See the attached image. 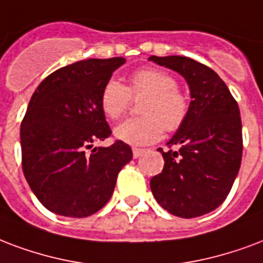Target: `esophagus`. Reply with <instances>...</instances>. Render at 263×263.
I'll list each match as a JSON object with an SVG mask.
<instances>
[{"label": "esophagus", "instance_id": "1", "mask_svg": "<svg viewBox=\"0 0 263 263\" xmlns=\"http://www.w3.org/2000/svg\"><path fill=\"white\" fill-rule=\"evenodd\" d=\"M143 153H145V149H136V147H134V149H132V154H134V158L140 157V156H142Z\"/></svg>", "mask_w": 263, "mask_h": 263}]
</instances>
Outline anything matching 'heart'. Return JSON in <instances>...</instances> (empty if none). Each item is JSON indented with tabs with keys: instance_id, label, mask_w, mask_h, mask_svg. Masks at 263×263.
I'll use <instances>...</instances> for the list:
<instances>
[{
	"instance_id": "heart-1",
	"label": "heart",
	"mask_w": 263,
	"mask_h": 263,
	"mask_svg": "<svg viewBox=\"0 0 263 263\" xmlns=\"http://www.w3.org/2000/svg\"><path fill=\"white\" fill-rule=\"evenodd\" d=\"M131 99H142V117L129 118L114 129V136L128 145L143 146L161 138L164 128L176 131L189 113L187 96L180 91L176 80L163 70L145 67L128 78L127 87L117 80H109L100 92V107L106 117L118 120L131 105Z\"/></svg>"
}]
</instances>
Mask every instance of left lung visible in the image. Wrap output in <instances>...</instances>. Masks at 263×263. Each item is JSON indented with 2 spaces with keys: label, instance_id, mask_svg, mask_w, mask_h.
<instances>
[{
  "label": "left lung",
  "instance_id": "1",
  "mask_svg": "<svg viewBox=\"0 0 263 263\" xmlns=\"http://www.w3.org/2000/svg\"><path fill=\"white\" fill-rule=\"evenodd\" d=\"M179 73L190 89L189 113L167 145L164 168L150 187L170 214L196 218L214 211L228 197L243 154L241 118L229 88L212 69L186 56H150Z\"/></svg>",
  "mask_w": 263,
  "mask_h": 263
}]
</instances>
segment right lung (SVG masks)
Returning a JSON list of instances; mask_svg holds the SVG:
<instances>
[{
    "instance_id": "obj_1",
    "label": "right lung",
    "mask_w": 263,
    "mask_h": 263,
    "mask_svg": "<svg viewBox=\"0 0 263 263\" xmlns=\"http://www.w3.org/2000/svg\"><path fill=\"white\" fill-rule=\"evenodd\" d=\"M124 63V58L76 62L48 76L30 99L20 127L22 167L30 189L53 214L85 218L99 211L132 160L121 140L87 152L111 134L100 92Z\"/></svg>"
}]
</instances>
